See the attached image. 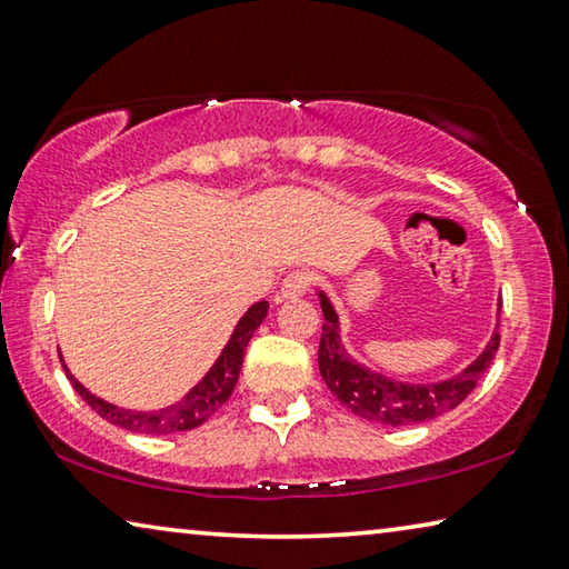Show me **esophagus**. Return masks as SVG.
<instances>
[{"label": "esophagus", "mask_w": 569, "mask_h": 569, "mask_svg": "<svg viewBox=\"0 0 569 569\" xmlns=\"http://www.w3.org/2000/svg\"><path fill=\"white\" fill-rule=\"evenodd\" d=\"M310 284H312V271H308V269H295V271H290V274L284 277L282 287H279L277 302L302 298V295L310 290Z\"/></svg>", "instance_id": "esophagus-1"}]
</instances>
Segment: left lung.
<instances>
[{
  "label": "left lung",
  "mask_w": 569,
  "mask_h": 569,
  "mask_svg": "<svg viewBox=\"0 0 569 569\" xmlns=\"http://www.w3.org/2000/svg\"><path fill=\"white\" fill-rule=\"evenodd\" d=\"M320 295V308H323V333H320L318 367L328 385V390L336 395V400L343 402L351 413L367 421L382 426H413L431 421V418L455 410L469 392L477 387V380L485 375V369L492 365L500 346V333H492L485 351L469 365L465 372L443 382L431 385H410L387 380L385 375H377L372 369L361 367L343 351L339 336V316H336L331 300Z\"/></svg>",
  "instance_id": "obj_1"
}]
</instances>
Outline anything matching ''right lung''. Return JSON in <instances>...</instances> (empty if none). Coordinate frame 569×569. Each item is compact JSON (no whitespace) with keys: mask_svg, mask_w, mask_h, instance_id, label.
Masks as SVG:
<instances>
[{"mask_svg":"<svg viewBox=\"0 0 569 569\" xmlns=\"http://www.w3.org/2000/svg\"><path fill=\"white\" fill-rule=\"evenodd\" d=\"M267 310H269V302L264 300L251 305L249 312L238 320L233 336H230V341L226 343V349L218 357L216 365L210 367V372L204 375L182 400L161 410H126V408L112 406V402L97 398V395L84 390V387L73 380L71 372L63 365V359L61 365L66 369V377H69L73 385V390H77L81 398H84L87 406L92 408L97 416H102L104 421H110L133 433L189 431V428H197L208 421V418L230 398V392H233V387L238 382V372H241L246 346H249L253 331L261 326V320L267 318Z\"/></svg>","mask_w":569,"mask_h":569,"instance_id":"right-lung-1","label":"right lung"}]
</instances>
